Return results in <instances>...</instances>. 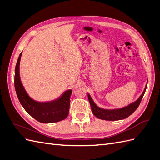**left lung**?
<instances>
[{"mask_svg":"<svg viewBox=\"0 0 160 160\" xmlns=\"http://www.w3.org/2000/svg\"><path fill=\"white\" fill-rule=\"evenodd\" d=\"M148 84V82H147ZM147 88V85L145 88L143 93L142 95L139 96V98L134 102L130 103L128 106H125L122 108L119 109H103L98 107V105L95 104L93 101V99L91 98L89 93H88L89 101L91 105V108L93 112V115L96 116L97 118L103 119V120H108V121H117L123 119L128 118L129 115H132L134 111L136 110L138 108V106L141 102V101L144 95L145 92H146Z\"/></svg>","mask_w":160,"mask_h":160,"instance_id":"obj_1","label":"left lung"}]
</instances>
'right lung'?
I'll return each mask as SVG.
<instances>
[{"mask_svg":"<svg viewBox=\"0 0 160 160\" xmlns=\"http://www.w3.org/2000/svg\"><path fill=\"white\" fill-rule=\"evenodd\" d=\"M22 52L18 58L14 71V88L23 108L41 123H55L65 119L69 114L72 90H67L59 98L47 102H41L32 99L27 93L21 80L20 62Z\"/></svg>","mask_w":160,"mask_h":160,"instance_id":"1","label":"right lung"}]
</instances>
